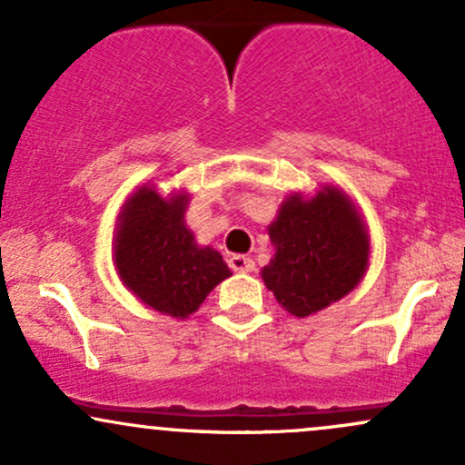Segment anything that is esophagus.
Instances as JSON below:
<instances>
[{"instance_id": "34e87169", "label": "esophagus", "mask_w": 465, "mask_h": 465, "mask_svg": "<svg viewBox=\"0 0 465 465\" xmlns=\"http://www.w3.org/2000/svg\"><path fill=\"white\" fill-rule=\"evenodd\" d=\"M228 263H231V268L234 272H252L254 271V262L251 257H243V254H232V257L228 259Z\"/></svg>"}]
</instances>
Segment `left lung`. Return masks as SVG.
Listing matches in <instances>:
<instances>
[{"mask_svg":"<svg viewBox=\"0 0 465 465\" xmlns=\"http://www.w3.org/2000/svg\"><path fill=\"white\" fill-rule=\"evenodd\" d=\"M274 257L262 279L294 317L346 297L368 268L371 239L346 193L323 186L314 197L291 194L268 226Z\"/></svg>","mask_w":465,"mask_h":465,"instance_id":"left-lung-1","label":"left lung"}]
</instances>
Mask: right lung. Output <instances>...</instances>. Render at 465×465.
Segmentation results:
<instances>
[{
	"label": "right lung",
	"instance_id": "right-lung-1",
	"mask_svg": "<svg viewBox=\"0 0 465 465\" xmlns=\"http://www.w3.org/2000/svg\"><path fill=\"white\" fill-rule=\"evenodd\" d=\"M188 194L163 199L154 186L137 188L117 217L113 257L119 279L142 303L186 319L231 268L211 246H197L183 213Z\"/></svg>",
	"mask_w": 465,
	"mask_h": 465
}]
</instances>
